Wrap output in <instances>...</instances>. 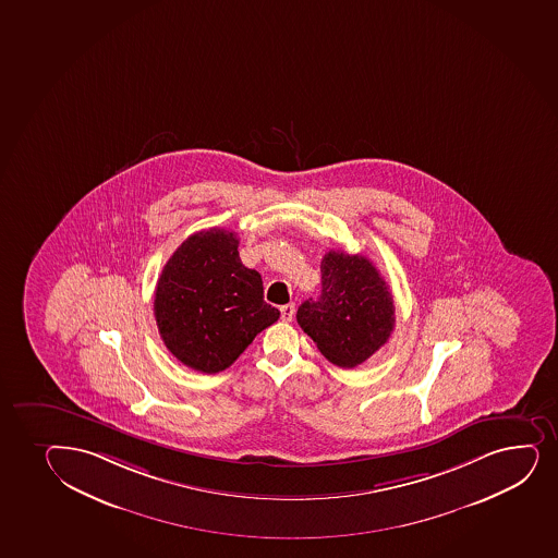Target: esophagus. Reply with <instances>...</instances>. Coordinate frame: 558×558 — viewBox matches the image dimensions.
I'll list each match as a JSON object with an SVG mask.
<instances>
[{"label": "esophagus", "instance_id": "obj_1", "mask_svg": "<svg viewBox=\"0 0 558 558\" xmlns=\"http://www.w3.org/2000/svg\"><path fill=\"white\" fill-rule=\"evenodd\" d=\"M280 314H282V320H286V323L293 320L294 304H286V306L280 307Z\"/></svg>", "mask_w": 558, "mask_h": 558}]
</instances>
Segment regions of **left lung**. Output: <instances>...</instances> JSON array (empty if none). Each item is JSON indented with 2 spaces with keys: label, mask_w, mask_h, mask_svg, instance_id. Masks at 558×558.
Segmentation results:
<instances>
[{
  "label": "left lung",
  "mask_w": 558,
  "mask_h": 558,
  "mask_svg": "<svg viewBox=\"0 0 558 558\" xmlns=\"http://www.w3.org/2000/svg\"><path fill=\"white\" fill-rule=\"evenodd\" d=\"M320 275V296L302 302L296 320L328 362L351 369L388 343L393 296L373 262L360 254L328 252Z\"/></svg>",
  "instance_id": "left-lung-1"
}]
</instances>
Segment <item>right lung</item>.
<instances>
[{
	"label": "right lung",
	"instance_id": "1",
	"mask_svg": "<svg viewBox=\"0 0 558 558\" xmlns=\"http://www.w3.org/2000/svg\"><path fill=\"white\" fill-rule=\"evenodd\" d=\"M235 233L220 228L185 239L163 267L154 314L167 349L191 369L214 375L241 356L280 312L264 282L239 259Z\"/></svg>",
	"mask_w": 558,
	"mask_h": 558
}]
</instances>
